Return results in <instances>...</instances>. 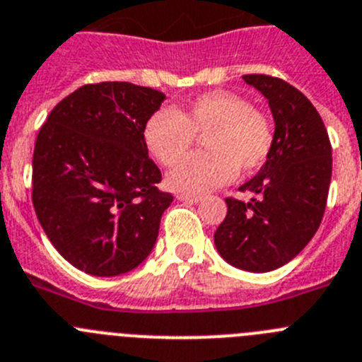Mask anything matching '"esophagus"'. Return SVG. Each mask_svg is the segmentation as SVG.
<instances>
[{"mask_svg":"<svg viewBox=\"0 0 362 362\" xmlns=\"http://www.w3.org/2000/svg\"><path fill=\"white\" fill-rule=\"evenodd\" d=\"M177 198L180 202H191V204H198V202L204 200V197H200V194H187V193L177 194Z\"/></svg>","mask_w":362,"mask_h":362,"instance_id":"34e87169","label":"esophagus"}]
</instances>
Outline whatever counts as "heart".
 <instances>
[{
	"mask_svg": "<svg viewBox=\"0 0 362 362\" xmlns=\"http://www.w3.org/2000/svg\"><path fill=\"white\" fill-rule=\"evenodd\" d=\"M197 134H205V153L177 160ZM144 142L162 165L175 166L168 185L180 193H205L265 164L274 144V126L265 113L233 92H207L184 110L160 108L144 124Z\"/></svg>",
	"mask_w": 362,
	"mask_h": 362,
	"instance_id": "heart-1",
	"label": "heart"
}]
</instances>
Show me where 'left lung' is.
Returning a JSON list of instances; mask_svg holds the SVG:
<instances>
[{
  "label": "left lung",
  "instance_id": "1",
  "mask_svg": "<svg viewBox=\"0 0 362 362\" xmlns=\"http://www.w3.org/2000/svg\"><path fill=\"white\" fill-rule=\"evenodd\" d=\"M243 81L269 100L274 144L258 175L240 187L256 197L226 198L227 216L214 233V245L233 267L269 272L294 259L319 229L332 178V146L323 119L298 88L263 74Z\"/></svg>",
  "mask_w": 362,
  "mask_h": 362
}]
</instances>
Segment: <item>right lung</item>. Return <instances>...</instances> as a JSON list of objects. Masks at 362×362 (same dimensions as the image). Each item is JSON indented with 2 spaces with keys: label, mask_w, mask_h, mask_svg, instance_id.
Instances as JSON below:
<instances>
[{
  "label": "right lung",
  "mask_w": 362,
  "mask_h": 362,
  "mask_svg": "<svg viewBox=\"0 0 362 362\" xmlns=\"http://www.w3.org/2000/svg\"><path fill=\"white\" fill-rule=\"evenodd\" d=\"M165 95L132 83L84 84L47 117L32 158V204L57 252L92 276L141 265L173 194L158 189L146 120Z\"/></svg>",
  "instance_id": "obj_1"
}]
</instances>
